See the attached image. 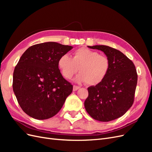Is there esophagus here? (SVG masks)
<instances>
[{
	"mask_svg": "<svg viewBox=\"0 0 152 152\" xmlns=\"http://www.w3.org/2000/svg\"><path fill=\"white\" fill-rule=\"evenodd\" d=\"M80 89V87L79 86H73V90L74 91H77L78 89Z\"/></svg>",
	"mask_w": 152,
	"mask_h": 152,
	"instance_id": "34e87169",
	"label": "esophagus"
}]
</instances>
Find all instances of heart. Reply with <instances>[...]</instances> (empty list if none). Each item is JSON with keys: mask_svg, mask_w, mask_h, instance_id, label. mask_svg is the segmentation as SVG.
<instances>
[{"mask_svg": "<svg viewBox=\"0 0 152 152\" xmlns=\"http://www.w3.org/2000/svg\"><path fill=\"white\" fill-rule=\"evenodd\" d=\"M58 67L63 77L70 79L77 73V82H85L89 86L99 84L105 79L110 70L109 58L97 51L82 48L73 53L72 58L64 54L59 58Z\"/></svg>", "mask_w": 152, "mask_h": 152, "instance_id": "heart-1", "label": "heart"}]
</instances>
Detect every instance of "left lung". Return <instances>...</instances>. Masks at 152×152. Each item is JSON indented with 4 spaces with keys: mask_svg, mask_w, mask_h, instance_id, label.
I'll return each mask as SVG.
<instances>
[{
    "mask_svg": "<svg viewBox=\"0 0 152 152\" xmlns=\"http://www.w3.org/2000/svg\"><path fill=\"white\" fill-rule=\"evenodd\" d=\"M103 51L110 61V70L99 84L87 88L84 102L89 115L96 121L109 122L122 117L134 103L137 74L134 63L120 50L107 45L88 46Z\"/></svg>",
    "mask_w": 152,
    "mask_h": 152,
    "instance_id": "obj_1",
    "label": "left lung"
}]
</instances>
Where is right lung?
Segmentation results:
<instances>
[{
  "mask_svg": "<svg viewBox=\"0 0 152 152\" xmlns=\"http://www.w3.org/2000/svg\"><path fill=\"white\" fill-rule=\"evenodd\" d=\"M72 48L48 42L32 45L22 54L14 70L12 88L28 115L45 120L62 108L73 86L62 76L58 62Z\"/></svg>",
  "mask_w": 152,
  "mask_h": 152,
  "instance_id": "right-lung-1",
  "label": "right lung"
}]
</instances>
